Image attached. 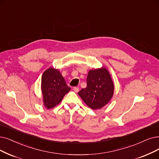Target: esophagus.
Instances as JSON below:
<instances>
[{"mask_svg": "<svg viewBox=\"0 0 159 159\" xmlns=\"http://www.w3.org/2000/svg\"><path fill=\"white\" fill-rule=\"evenodd\" d=\"M73 90H74V92L78 93V92H79V88L77 87H74L73 88Z\"/></svg>", "mask_w": 159, "mask_h": 159, "instance_id": "obj_1", "label": "esophagus"}]
</instances>
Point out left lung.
Returning a JSON list of instances; mask_svg holds the SVG:
<instances>
[{
	"label": "left lung",
	"mask_w": 159,
	"mask_h": 159,
	"mask_svg": "<svg viewBox=\"0 0 159 159\" xmlns=\"http://www.w3.org/2000/svg\"><path fill=\"white\" fill-rule=\"evenodd\" d=\"M114 85L107 70L102 67L89 70L87 87L78 93L84 102L91 109H100L109 102L113 97Z\"/></svg>",
	"instance_id": "1"
}]
</instances>
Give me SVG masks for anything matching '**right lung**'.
<instances>
[{
    "label": "right lung",
    "instance_id": "obj_1",
    "mask_svg": "<svg viewBox=\"0 0 159 159\" xmlns=\"http://www.w3.org/2000/svg\"><path fill=\"white\" fill-rule=\"evenodd\" d=\"M41 88L43 104L48 109L59 104L70 91L60 72L53 68H49L43 73Z\"/></svg>",
    "mask_w": 159,
    "mask_h": 159
}]
</instances>
